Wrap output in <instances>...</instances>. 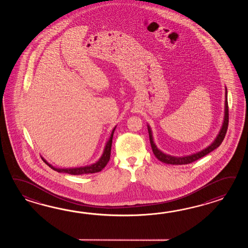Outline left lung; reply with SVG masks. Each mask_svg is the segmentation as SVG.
<instances>
[{
	"instance_id": "8db88e82",
	"label": "left lung",
	"mask_w": 248,
	"mask_h": 248,
	"mask_svg": "<svg viewBox=\"0 0 248 248\" xmlns=\"http://www.w3.org/2000/svg\"><path fill=\"white\" fill-rule=\"evenodd\" d=\"M228 123H229V107H228V92H227L226 87H225V103H224V115H223V121L221 124L220 131L218 132L216 138L214 141L209 143L206 147L201 149L200 151H197L194 153L185 154V155H172L169 153H164L157 146L154 137H153V129L147 124L148 132H149V137H150V142L152 145L153 153L155 157L160 160L161 162L166 164H171V165H185L190 164L195 161L199 158L206 156V154L213 152L216 148L221 145V142L223 141L225 135H226L227 129H228Z\"/></svg>"
}]
</instances>
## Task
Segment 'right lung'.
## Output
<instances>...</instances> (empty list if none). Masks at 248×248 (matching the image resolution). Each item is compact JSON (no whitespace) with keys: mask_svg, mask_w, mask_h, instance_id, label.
<instances>
[{"mask_svg":"<svg viewBox=\"0 0 248 248\" xmlns=\"http://www.w3.org/2000/svg\"><path fill=\"white\" fill-rule=\"evenodd\" d=\"M116 126L113 127V129L111 130V136L109 137V139L107 140L106 143V146L104 148V152L99 159L97 161H95V163L87 165L84 167H77V168H56L52 166L51 164L48 163L46 159L42 158V160L47 164V166L52 169L53 170L57 171L58 173H65L69 174H94L100 172L102 169L106 167L108 161L110 160V156H111V142H112V137H113V133L115 131Z\"/></svg>","mask_w":248,"mask_h":248,"instance_id":"obj_1","label":"right lung"}]
</instances>
